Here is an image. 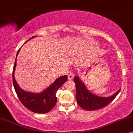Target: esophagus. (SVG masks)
<instances>
[{"label":"esophagus","mask_w":133,"mask_h":133,"mask_svg":"<svg viewBox=\"0 0 133 133\" xmlns=\"http://www.w3.org/2000/svg\"><path fill=\"white\" fill-rule=\"evenodd\" d=\"M74 74H72V73H71V74H69L68 75V79H73V78H74Z\"/></svg>","instance_id":"34e87169"}]
</instances>
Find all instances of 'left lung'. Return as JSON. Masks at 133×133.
Wrapping results in <instances>:
<instances>
[{"instance_id":"left-lung-1","label":"left lung","mask_w":133,"mask_h":133,"mask_svg":"<svg viewBox=\"0 0 133 133\" xmlns=\"http://www.w3.org/2000/svg\"><path fill=\"white\" fill-rule=\"evenodd\" d=\"M74 81L76 85V98L78 104L83 109L89 111L98 110L107 106L117 96L121 90L119 89L111 96L103 98L90 92L78 76H75Z\"/></svg>"}]
</instances>
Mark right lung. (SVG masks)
Segmentation results:
<instances>
[{
    "label": "right lung",
    "mask_w": 133,
    "mask_h": 133,
    "mask_svg": "<svg viewBox=\"0 0 133 133\" xmlns=\"http://www.w3.org/2000/svg\"><path fill=\"white\" fill-rule=\"evenodd\" d=\"M34 37L30 38L29 40ZM20 49V48L17 53L12 70V82L16 94L22 104L30 111L36 113H48L54 107L57 103V98L56 96V93L58 89L67 81V76L64 75L57 78L49 87L42 93H34L23 90L18 85L14 75L16 66L17 57Z\"/></svg>",
    "instance_id": "add662e5"
}]
</instances>
